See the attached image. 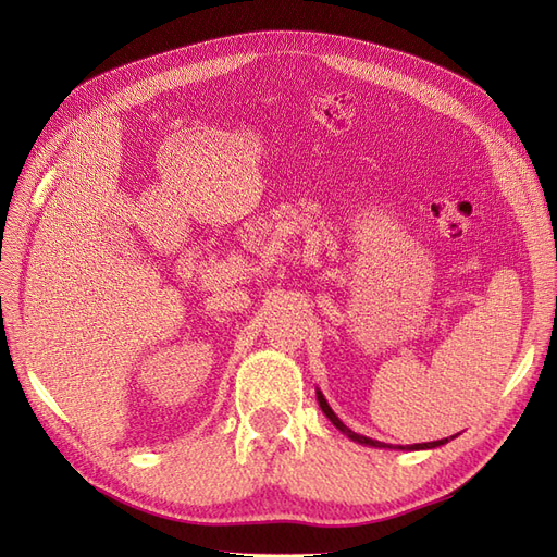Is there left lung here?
Returning a JSON list of instances; mask_svg holds the SVG:
<instances>
[{
	"label": "left lung",
	"instance_id": "8db88e82",
	"mask_svg": "<svg viewBox=\"0 0 557 557\" xmlns=\"http://www.w3.org/2000/svg\"><path fill=\"white\" fill-rule=\"evenodd\" d=\"M315 399H318V404H320V409H323V413L330 418V423L339 430V432H344L348 440H352V442H358V444H364V446H374V448H395V446H391V444H383V442H376V440H369V436H364V434H358V432H352V430H348L342 420H339V416H336L334 411H332V407L327 404V399L323 397V393L318 391L315 387ZM450 440H455V436H450ZM444 444H448V440H440V442H428V444H411V446H397L399 450H428V448H436V446H444Z\"/></svg>",
	"mask_w": 557,
	"mask_h": 557
}]
</instances>
